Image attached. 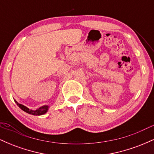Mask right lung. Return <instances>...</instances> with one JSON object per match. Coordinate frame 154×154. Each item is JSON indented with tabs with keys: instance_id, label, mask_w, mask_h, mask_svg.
I'll return each mask as SVG.
<instances>
[{
	"instance_id": "1",
	"label": "right lung",
	"mask_w": 154,
	"mask_h": 154,
	"mask_svg": "<svg viewBox=\"0 0 154 154\" xmlns=\"http://www.w3.org/2000/svg\"><path fill=\"white\" fill-rule=\"evenodd\" d=\"M17 103V106L20 108L21 109H22L23 111H25V112L28 113V114H32V115H35V116H39V115H43V114H45L47 112L48 109V106H43L39 108V109H36V110H31V109H28L27 107H26L25 106L22 105V104L19 103L18 102L15 101Z\"/></svg>"
}]
</instances>
